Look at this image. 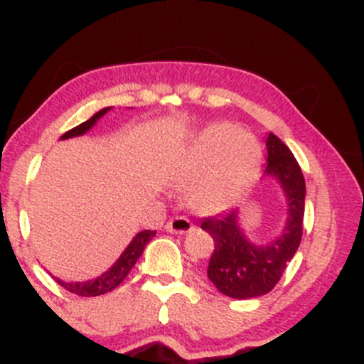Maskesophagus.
<instances>
[{
    "instance_id": "1",
    "label": "esophagus",
    "mask_w": 364,
    "mask_h": 364,
    "mask_svg": "<svg viewBox=\"0 0 364 364\" xmlns=\"http://www.w3.org/2000/svg\"><path fill=\"white\" fill-rule=\"evenodd\" d=\"M193 229V224L190 223V219L186 217H173L168 224H166V231L173 232V235H185V232L191 231Z\"/></svg>"
}]
</instances>
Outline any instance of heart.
<instances>
[{
  "label": "heart",
  "mask_w": 364,
  "mask_h": 364,
  "mask_svg": "<svg viewBox=\"0 0 364 364\" xmlns=\"http://www.w3.org/2000/svg\"><path fill=\"white\" fill-rule=\"evenodd\" d=\"M262 149L252 133L214 124L203 129L171 174L176 186H190V205L202 214L223 210L257 168Z\"/></svg>",
  "instance_id": "obj_1"
}]
</instances>
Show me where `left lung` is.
<instances>
[{
	"instance_id": "1",
	"label": "left lung",
	"mask_w": 364,
	"mask_h": 364,
	"mask_svg": "<svg viewBox=\"0 0 364 364\" xmlns=\"http://www.w3.org/2000/svg\"><path fill=\"white\" fill-rule=\"evenodd\" d=\"M265 176L277 179L287 203L282 231L267 243H255L240 225V208H231L202 220V229L214 240V253L207 275L223 294L232 299H250L267 294L282 277L301 243L306 185L298 161L287 145L269 133Z\"/></svg>"
}]
</instances>
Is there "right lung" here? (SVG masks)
<instances>
[{
	"label": "right lung",
	"mask_w": 364,
	"mask_h": 364,
	"mask_svg": "<svg viewBox=\"0 0 364 364\" xmlns=\"http://www.w3.org/2000/svg\"><path fill=\"white\" fill-rule=\"evenodd\" d=\"M109 109L111 107H104V109L97 111L90 119L83 121L82 124H78V127H75L70 129V132H66L65 135H61V140L73 139V136H80L83 133H87ZM154 236H156V231H149V229L147 231L136 232V236L133 237L132 243L124 248V252L119 255L118 260L112 263L111 269L99 275V277L90 279V281H78V282H66L58 277L54 279H56V282L60 284L61 287H65L66 291L73 292V294L77 296H83V298L106 294V292H111L112 289H116V287L124 281V277H127L129 270L133 269V265H135L136 260H139L140 255L144 253L145 246H147V243Z\"/></svg>",
	"instance_id": "add662e5"
}]
</instances>
